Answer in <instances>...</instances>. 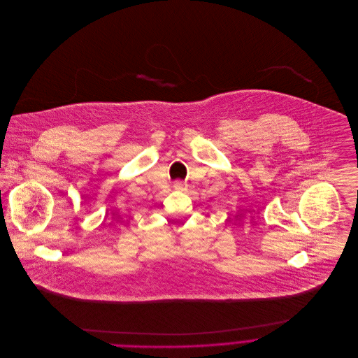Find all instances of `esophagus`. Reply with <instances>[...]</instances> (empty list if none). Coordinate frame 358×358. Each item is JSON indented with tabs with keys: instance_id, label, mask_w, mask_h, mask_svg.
<instances>
[{
	"instance_id": "esophagus-1",
	"label": "esophagus",
	"mask_w": 358,
	"mask_h": 358,
	"mask_svg": "<svg viewBox=\"0 0 358 358\" xmlns=\"http://www.w3.org/2000/svg\"><path fill=\"white\" fill-rule=\"evenodd\" d=\"M173 187H175V190H185L187 186H186V183L185 182H175V185H173Z\"/></svg>"
}]
</instances>
